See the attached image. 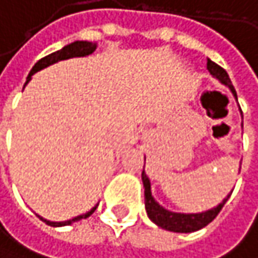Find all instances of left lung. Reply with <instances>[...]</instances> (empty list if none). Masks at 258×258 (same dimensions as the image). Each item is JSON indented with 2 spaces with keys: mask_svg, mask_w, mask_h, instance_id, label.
Wrapping results in <instances>:
<instances>
[{
  "mask_svg": "<svg viewBox=\"0 0 258 258\" xmlns=\"http://www.w3.org/2000/svg\"><path fill=\"white\" fill-rule=\"evenodd\" d=\"M207 69L209 72L212 74V77H215L216 80H219L224 86H227L233 96L236 98L237 101V93L231 84V80L227 74V71L224 68H221L219 64H216L215 61H212L210 58H207ZM240 114H242V110H240ZM243 117V116H242ZM243 126V123H242ZM142 183H144V187H145V209H147V215L148 218L159 227H162L163 230H168V231H174V233H194V231H198L201 228H204L206 225H209L216 216L218 213L221 212V209L224 207V204L228 201L230 195L233 194V190L227 195V198L222 200V203H219L216 207L213 209H209L206 212H201V213H175V212H171L168 209H165L163 206H160L153 194H151V181L145 172V165H144V171H142Z\"/></svg>",
  "mask_w": 258,
  "mask_h": 258,
  "instance_id": "left-lung-1",
  "label": "left lung"
}]
</instances>
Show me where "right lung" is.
<instances>
[{
    "label": "right lung",
    "mask_w": 258,
    "mask_h": 258,
    "mask_svg": "<svg viewBox=\"0 0 258 258\" xmlns=\"http://www.w3.org/2000/svg\"><path fill=\"white\" fill-rule=\"evenodd\" d=\"M96 46H98L96 43L87 42V40H75V42H72V43H69V45H64L61 49H58V51H55V52H52V54L43 57V58H40V60L33 66V69L30 71L25 84H28V81L31 80V75H34L36 72H39V71H42V69H45V68H48V66L57 63V61H60V60H68V58H72V57H86V55L92 54V52L96 49ZM24 87H25V86H24ZM96 207H98V204H96L95 207H92L89 212H86L84 215H80V216H75V218H72V219L61 221V222H52V221L43 219V218L39 216V215H37V216H39L46 225H51V227H64V225H71L72 222H78V221H81V219L89 218V216L96 210Z\"/></svg>",
    "instance_id": "add662e5"
}]
</instances>
